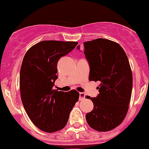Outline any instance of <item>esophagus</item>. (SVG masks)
<instances>
[{
  "mask_svg": "<svg viewBox=\"0 0 149 149\" xmlns=\"http://www.w3.org/2000/svg\"><path fill=\"white\" fill-rule=\"evenodd\" d=\"M80 95V100H84L86 97V95L84 93V92H80L79 93Z\"/></svg>",
  "mask_w": 149,
  "mask_h": 149,
  "instance_id": "1",
  "label": "esophagus"
}]
</instances>
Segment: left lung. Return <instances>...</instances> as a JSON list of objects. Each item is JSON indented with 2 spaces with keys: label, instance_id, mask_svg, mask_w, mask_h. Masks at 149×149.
<instances>
[{
  "label": "left lung",
  "instance_id": "obj_1",
  "mask_svg": "<svg viewBox=\"0 0 149 149\" xmlns=\"http://www.w3.org/2000/svg\"><path fill=\"white\" fill-rule=\"evenodd\" d=\"M84 54L89 64V80L100 81L96 97L86 96L94 104L86 119L99 132L112 130L127 114L133 78L127 55L118 43L98 38L84 43ZM80 45L77 49L80 50Z\"/></svg>",
  "mask_w": 149,
  "mask_h": 149
}]
</instances>
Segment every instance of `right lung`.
Returning a JSON list of instances; mask_svg holds the SVG:
<instances>
[{"instance_id":"add662e5","label":"right lung","mask_w":149,"mask_h":149,"mask_svg":"<svg viewBox=\"0 0 149 149\" xmlns=\"http://www.w3.org/2000/svg\"><path fill=\"white\" fill-rule=\"evenodd\" d=\"M77 44L43 40L32 46L24 56L20 72L22 103L32 122L43 132L63 129L78 101L80 95L76 90L64 92L53 89L58 79V61Z\"/></svg>"}]
</instances>
